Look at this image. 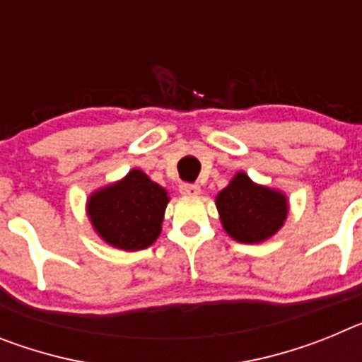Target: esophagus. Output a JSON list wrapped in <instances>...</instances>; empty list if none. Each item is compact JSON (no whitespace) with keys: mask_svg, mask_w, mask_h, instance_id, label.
<instances>
[{"mask_svg":"<svg viewBox=\"0 0 362 362\" xmlns=\"http://www.w3.org/2000/svg\"><path fill=\"white\" fill-rule=\"evenodd\" d=\"M179 192L183 194V196H199L201 188L197 185H192V183H183L179 187Z\"/></svg>","mask_w":362,"mask_h":362,"instance_id":"34e87169","label":"esophagus"}]
</instances>
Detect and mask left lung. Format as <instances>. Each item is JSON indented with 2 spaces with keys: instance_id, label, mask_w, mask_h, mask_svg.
<instances>
[{
  "instance_id": "8db88e82",
  "label": "left lung",
  "mask_w": 362,
  "mask_h": 362,
  "mask_svg": "<svg viewBox=\"0 0 362 362\" xmlns=\"http://www.w3.org/2000/svg\"><path fill=\"white\" fill-rule=\"evenodd\" d=\"M221 223L239 243H261L283 226L288 203L283 194L252 183L239 172L216 199Z\"/></svg>"
}]
</instances>
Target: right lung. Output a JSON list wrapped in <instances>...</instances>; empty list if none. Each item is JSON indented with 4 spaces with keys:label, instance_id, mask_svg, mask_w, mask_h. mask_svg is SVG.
Returning a JSON list of instances; mask_svg holds the SVG:
<instances>
[{
    "label": "right lung",
    "instance_id": "add662e5",
    "mask_svg": "<svg viewBox=\"0 0 362 362\" xmlns=\"http://www.w3.org/2000/svg\"><path fill=\"white\" fill-rule=\"evenodd\" d=\"M166 203L165 188L136 168L119 183L95 192L88 199V216L108 245L143 250L161 232Z\"/></svg>",
    "mask_w": 362,
    "mask_h": 362
}]
</instances>
